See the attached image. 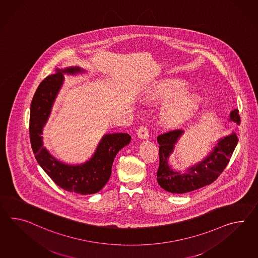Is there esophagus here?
Returning <instances> with one entry per match:
<instances>
[{
  "instance_id": "obj_1",
  "label": "esophagus",
  "mask_w": 258,
  "mask_h": 258,
  "mask_svg": "<svg viewBox=\"0 0 258 258\" xmlns=\"http://www.w3.org/2000/svg\"><path fill=\"white\" fill-rule=\"evenodd\" d=\"M137 136L142 140H147L149 138V132L145 126H141L137 131Z\"/></svg>"
}]
</instances>
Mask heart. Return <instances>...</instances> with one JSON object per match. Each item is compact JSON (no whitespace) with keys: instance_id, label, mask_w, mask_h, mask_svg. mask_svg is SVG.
Masks as SVG:
<instances>
[{"instance_id":"heart-1","label":"heart","mask_w":258,"mask_h":258,"mask_svg":"<svg viewBox=\"0 0 258 258\" xmlns=\"http://www.w3.org/2000/svg\"><path fill=\"white\" fill-rule=\"evenodd\" d=\"M190 88L185 79L168 76L151 84L141 96L147 102L168 100L160 107L159 118L164 125L175 126L190 118L201 106V96L188 92Z\"/></svg>"}]
</instances>
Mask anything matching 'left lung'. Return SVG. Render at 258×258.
Returning <instances> with one entry per match:
<instances>
[{
    "label": "left lung",
    "instance_id": "1",
    "mask_svg": "<svg viewBox=\"0 0 258 258\" xmlns=\"http://www.w3.org/2000/svg\"><path fill=\"white\" fill-rule=\"evenodd\" d=\"M228 120L237 125L240 124L238 109L230 112ZM183 134V131L178 130L157 137L159 145L157 182L161 188L173 194L191 192L214 182L225 170L238 144L237 134L234 132H230L228 135L218 139L212 150L201 161L183 170H177L170 163V157L175 151Z\"/></svg>",
    "mask_w": 258,
    "mask_h": 258
}]
</instances>
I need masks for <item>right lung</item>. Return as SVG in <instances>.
<instances>
[{"instance_id":"right-lung-1","label":"right lung","mask_w":258,"mask_h":258,"mask_svg":"<svg viewBox=\"0 0 258 258\" xmlns=\"http://www.w3.org/2000/svg\"><path fill=\"white\" fill-rule=\"evenodd\" d=\"M88 71L78 66L56 69L38 87L31 104L30 137L38 164L59 187L79 195H91L106 184L116 154L131 143L127 133H107L101 137L93 155L80 164H68L54 157L44 146L43 132L52 108L64 84V76H79Z\"/></svg>"}]
</instances>
